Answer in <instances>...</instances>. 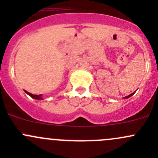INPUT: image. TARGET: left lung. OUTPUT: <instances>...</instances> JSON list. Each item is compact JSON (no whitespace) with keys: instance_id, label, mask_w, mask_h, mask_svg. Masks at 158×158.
I'll return each mask as SVG.
<instances>
[{"instance_id":"left-lung-1","label":"left lung","mask_w":158,"mask_h":158,"mask_svg":"<svg viewBox=\"0 0 158 158\" xmlns=\"http://www.w3.org/2000/svg\"><path fill=\"white\" fill-rule=\"evenodd\" d=\"M135 92H133V93L130 94V95H128V96H125V98H129V97H131V96L132 95H134V94H135Z\"/></svg>"}]
</instances>
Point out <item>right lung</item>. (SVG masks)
<instances>
[{
	"instance_id": "add662e5",
	"label": "right lung",
	"mask_w": 158,
	"mask_h": 158,
	"mask_svg": "<svg viewBox=\"0 0 158 158\" xmlns=\"http://www.w3.org/2000/svg\"><path fill=\"white\" fill-rule=\"evenodd\" d=\"M24 92H26L27 95H29L30 97H32L33 98H35V99H38V100H40V99H43L42 98V95H33V94L30 93V92H27L26 90H24Z\"/></svg>"
}]
</instances>
